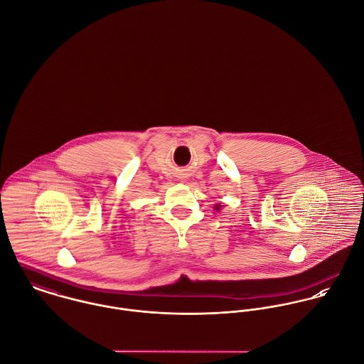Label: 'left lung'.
Segmentation results:
<instances>
[{"instance_id":"8db88e82","label":"left lung","mask_w":364,"mask_h":364,"mask_svg":"<svg viewBox=\"0 0 364 364\" xmlns=\"http://www.w3.org/2000/svg\"><path fill=\"white\" fill-rule=\"evenodd\" d=\"M215 208V210H220V205H217V206H214Z\"/></svg>"}]
</instances>
